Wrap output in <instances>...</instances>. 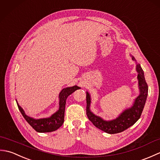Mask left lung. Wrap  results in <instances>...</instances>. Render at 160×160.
<instances>
[{
    "instance_id": "left-lung-1",
    "label": "left lung",
    "mask_w": 160,
    "mask_h": 160,
    "mask_svg": "<svg viewBox=\"0 0 160 160\" xmlns=\"http://www.w3.org/2000/svg\"><path fill=\"white\" fill-rule=\"evenodd\" d=\"M132 60L136 62L135 58L131 56ZM136 71L138 72V87L140 95L135 98L132 106L125 109L119 116L113 120L107 121L93 114L90 110L91 96L87 92V115L89 120L95 127L109 134L118 133L125 131L133 125L140 119L144 107L148 96V85L145 80L144 71L140 64L136 62Z\"/></svg>"
}]
</instances>
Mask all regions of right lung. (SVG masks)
<instances>
[{
  "label": "right lung",
  "mask_w": 160,
  "mask_h": 160,
  "mask_svg": "<svg viewBox=\"0 0 160 160\" xmlns=\"http://www.w3.org/2000/svg\"><path fill=\"white\" fill-rule=\"evenodd\" d=\"M79 89H80V87L75 85L73 87L64 88L61 91L59 94V109L49 118L34 119L29 117L25 114V111L17 102V101L16 102L22 116L35 131L39 132H52L59 128L64 123V109H65L67 98L75 91Z\"/></svg>",
  "instance_id": "right-lung-1"
}]
</instances>
